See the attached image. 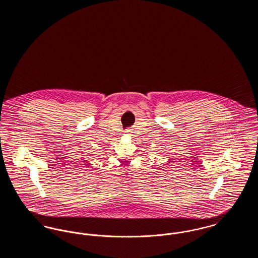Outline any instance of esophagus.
Wrapping results in <instances>:
<instances>
[{
  "label": "esophagus",
  "mask_w": 258,
  "mask_h": 258,
  "mask_svg": "<svg viewBox=\"0 0 258 258\" xmlns=\"http://www.w3.org/2000/svg\"><path fill=\"white\" fill-rule=\"evenodd\" d=\"M125 133H126V134H127V135H131V133H132V132H131V131H126V132H125Z\"/></svg>",
  "instance_id": "34e87169"
}]
</instances>
